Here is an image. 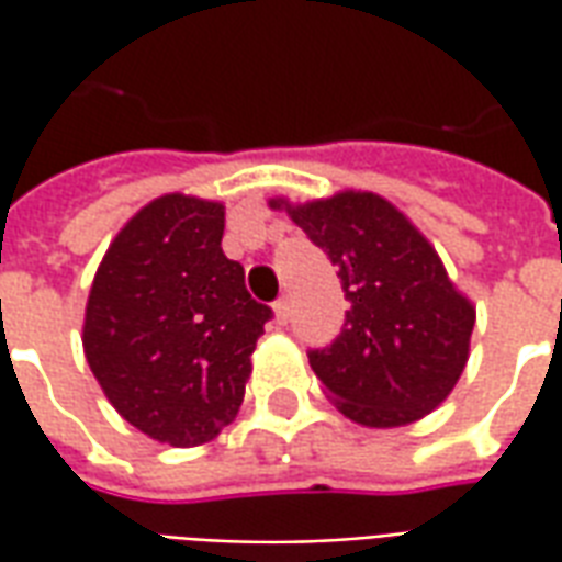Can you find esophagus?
<instances>
[{"label":"esophagus","instance_id":"esophagus-1","mask_svg":"<svg viewBox=\"0 0 562 562\" xmlns=\"http://www.w3.org/2000/svg\"><path fill=\"white\" fill-rule=\"evenodd\" d=\"M289 316H292V304H289V297H280V301L273 304V318H277V325H289Z\"/></svg>","mask_w":562,"mask_h":562}]
</instances>
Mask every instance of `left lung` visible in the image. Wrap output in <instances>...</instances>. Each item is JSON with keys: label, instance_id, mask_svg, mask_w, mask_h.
<instances>
[{"label": "left lung", "instance_id": "1", "mask_svg": "<svg viewBox=\"0 0 562 562\" xmlns=\"http://www.w3.org/2000/svg\"><path fill=\"white\" fill-rule=\"evenodd\" d=\"M294 225L328 252L349 301L337 340L310 349L334 406L364 427H403L434 413L470 358L475 306L436 249L391 201L337 192L289 204Z\"/></svg>", "mask_w": 562, "mask_h": 562}]
</instances>
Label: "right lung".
<instances>
[{"instance_id": "right-lung-1", "label": "right lung", "mask_w": 562, "mask_h": 562, "mask_svg": "<svg viewBox=\"0 0 562 562\" xmlns=\"http://www.w3.org/2000/svg\"><path fill=\"white\" fill-rule=\"evenodd\" d=\"M225 207L161 195L108 246L83 316V355L132 427L173 448L204 446L244 403L270 306L222 252Z\"/></svg>"}]
</instances>
